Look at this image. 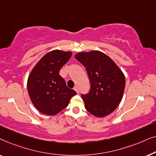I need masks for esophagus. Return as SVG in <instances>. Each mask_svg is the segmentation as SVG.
I'll return each instance as SVG.
<instances>
[{
	"mask_svg": "<svg viewBox=\"0 0 156 156\" xmlns=\"http://www.w3.org/2000/svg\"><path fill=\"white\" fill-rule=\"evenodd\" d=\"M74 90H75L76 91V93H79V89H78V87L75 86L74 87Z\"/></svg>",
	"mask_w": 156,
	"mask_h": 156,
	"instance_id": "34e87169",
	"label": "esophagus"
}]
</instances>
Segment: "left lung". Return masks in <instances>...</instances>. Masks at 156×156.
Wrapping results in <instances>:
<instances>
[{
    "mask_svg": "<svg viewBox=\"0 0 156 156\" xmlns=\"http://www.w3.org/2000/svg\"><path fill=\"white\" fill-rule=\"evenodd\" d=\"M75 58L86 68L90 91L82 95L85 108L96 117H104L117 108L123 98L124 74L112 59L98 50L81 52Z\"/></svg>",
    "mask_w": 156,
    "mask_h": 156,
    "instance_id": "1",
    "label": "left lung"
}]
</instances>
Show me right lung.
Masks as SVG:
<instances>
[{
	"instance_id": "obj_1",
	"label": "right lung",
	"mask_w": 156,
	"mask_h": 156,
	"mask_svg": "<svg viewBox=\"0 0 156 156\" xmlns=\"http://www.w3.org/2000/svg\"><path fill=\"white\" fill-rule=\"evenodd\" d=\"M72 52L59 50L44 55L30 73L27 91L32 103L42 114L55 116L65 108L76 91L68 88L59 70L69 60Z\"/></svg>"
}]
</instances>
